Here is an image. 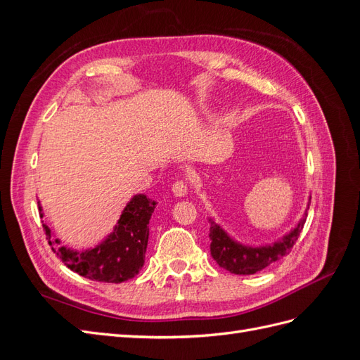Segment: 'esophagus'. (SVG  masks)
Masks as SVG:
<instances>
[{"label": "esophagus", "mask_w": 360, "mask_h": 360, "mask_svg": "<svg viewBox=\"0 0 360 360\" xmlns=\"http://www.w3.org/2000/svg\"><path fill=\"white\" fill-rule=\"evenodd\" d=\"M172 192L176 197H184L188 193V184L184 180H177L172 184Z\"/></svg>", "instance_id": "1"}]
</instances>
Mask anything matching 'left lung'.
Masks as SVG:
<instances>
[{
	"mask_svg": "<svg viewBox=\"0 0 360 360\" xmlns=\"http://www.w3.org/2000/svg\"><path fill=\"white\" fill-rule=\"evenodd\" d=\"M304 222H307V213L297 226L284 236L282 240L270 246L252 248L234 242L219 225L210 219V254L217 264L234 275H254L291 252Z\"/></svg>",
	"mask_w": 360,
	"mask_h": 360,
	"instance_id": "8db88e82",
	"label": "left lung"
}]
</instances>
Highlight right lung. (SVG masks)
Returning <instances> with one entry per match:
<instances>
[{"instance_id": "obj_1", "label": "right lung", "mask_w": 360, "mask_h": 360, "mask_svg": "<svg viewBox=\"0 0 360 360\" xmlns=\"http://www.w3.org/2000/svg\"><path fill=\"white\" fill-rule=\"evenodd\" d=\"M156 201L148 200L139 193L130 200L120 216L118 224L108 238L93 249L70 250L60 246V240H51V230L43 224V230L49 238L53 254L76 274L99 282L120 284L132 279L144 266L146 250L148 243V222L155 212ZM40 217H43L39 205Z\"/></svg>"}]
</instances>
